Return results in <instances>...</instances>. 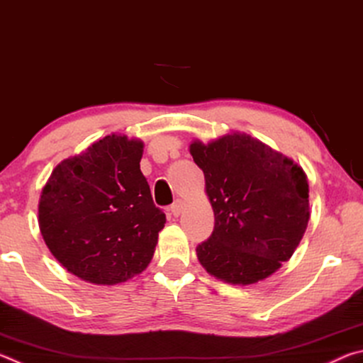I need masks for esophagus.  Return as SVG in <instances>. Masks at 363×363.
<instances>
[{
	"instance_id": "1",
	"label": "esophagus",
	"mask_w": 363,
	"mask_h": 363,
	"mask_svg": "<svg viewBox=\"0 0 363 363\" xmlns=\"http://www.w3.org/2000/svg\"><path fill=\"white\" fill-rule=\"evenodd\" d=\"M182 208H184L182 201H181V200H177V201H174L173 205L169 206V211H171V214H173L174 218H177V216H179V214L182 213Z\"/></svg>"
}]
</instances>
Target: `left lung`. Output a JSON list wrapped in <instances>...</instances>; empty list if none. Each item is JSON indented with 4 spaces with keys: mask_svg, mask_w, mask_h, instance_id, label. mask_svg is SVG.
I'll return each mask as SVG.
<instances>
[{
    "mask_svg": "<svg viewBox=\"0 0 363 363\" xmlns=\"http://www.w3.org/2000/svg\"><path fill=\"white\" fill-rule=\"evenodd\" d=\"M214 211L201 266L232 285L267 279L293 256L309 223V184L293 160L243 133L190 144Z\"/></svg>",
    "mask_w": 363,
    "mask_h": 363,
    "instance_id": "1",
    "label": "left lung"
}]
</instances>
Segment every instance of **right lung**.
<instances>
[{
	"mask_svg": "<svg viewBox=\"0 0 363 363\" xmlns=\"http://www.w3.org/2000/svg\"><path fill=\"white\" fill-rule=\"evenodd\" d=\"M143 149L139 139L110 134L60 162L41 192L45 243L91 284L116 285L143 272L167 223L140 173Z\"/></svg>",
	"mask_w": 363,
	"mask_h": 363,
	"instance_id": "obj_1",
	"label": "right lung"
}]
</instances>
